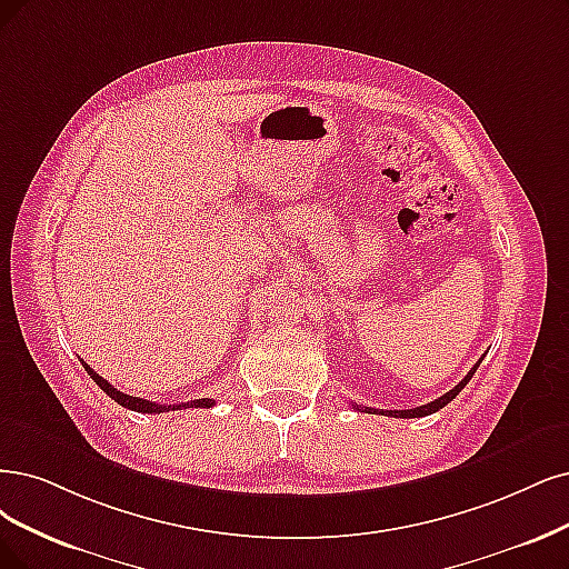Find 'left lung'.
I'll use <instances>...</instances> for the list:
<instances>
[{"instance_id": "obj_1", "label": "left lung", "mask_w": 569, "mask_h": 569, "mask_svg": "<svg viewBox=\"0 0 569 569\" xmlns=\"http://www.w3.org/2000/svg\"><path fill=\"white\" fill-rule=\"evenodd\" d=\"M480 361H482V359H480ZM480 361L469 370V375H467L465 380H461L457 387H452L448 393L436 398V401H431V403H427V406H419V408H412V410H372V408H366V412H380V415H387V417H403V419H410V417H427V415H431V412H438L440 408H446V406L452 401V398L469 385V380L473 377V372L478 370ZM353 408H356V410H363V408H359V406H353Z\"/></svg>"}]
</instances>
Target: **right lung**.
<instances>
[{"mask_svg":"<svg viewBox=\"0 0 569 569\" xmlns=\"http://www.w3.org/2000/svg\"><path fill=\"white\" fill-rule=\"evenodd\" d=\"M81 366L87 368V372L91 375V380L108 393L112 401H117L119 406H123V408H129V410H136V412H147V415H161V412H168V410H182V408H213L216 406V401L213 398H197V401H189V403H178V406H168V403H154V401H144V398H138V396H129V393H123V391H119V389H114L108 380H104V377H100L89 363H83L81 361Z\"/></svg>","mask_w":569,"mask_h":569,"instance_id":"1","label":"right lung"}]
</instances>
